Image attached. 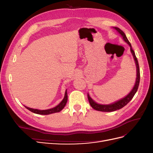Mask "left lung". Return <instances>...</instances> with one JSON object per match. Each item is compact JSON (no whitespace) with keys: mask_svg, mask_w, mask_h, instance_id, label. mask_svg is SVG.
Returning a JSON list of instances; mask_svg holds the SVG:
<instances>
[{"mask_svg":"<svg viewBox=\"0 0 153 153\" xmlns=\"http://www.w3.org/2000/svg\"><path fill=\"white\" fill-rule=\"evenodd\" d=\"M114 29H116L119 32V33L121 34V36H123V39L124 40L125 42H126L129 45V47H130L131 52V53L133 54V56L134 57V60H135L136 66H137V79H136V82H135V86L133 87L131 91L129 92V93L126 97H124V98L120 100L116 101V102H115L114 103H112V104L100 105V104H98V103H96L94 101H93L91 99V98L89 96V95L87 94V98H88V100H89V103H90L91 106L94 110H98V111H101V112H113V111H115V110L121 109L123 107H124V106L125 105H126L133 98L134 95L135 94V93L138 90V85H139V83H140L139 65H138V60L137 59L135 52H134V50L131 48V43H129V41L127 39L126 35H125L124 32L123 30H121L119 28H118V27H114Z\"/></svg>","mask_w":153,"mask_h":153,"instance_id":"8db88e82","label":"left lung"}]
</instances>
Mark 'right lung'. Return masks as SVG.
<instances>
[{
	"label": "right lung",
	"mask_w": 153,
	"mask_h": 153,
	"mask_svg": "<svg viewBox=\"0 0 153 153\" xmlns=\"http://www.w3.org/2000/svg\"><path fill=\"white\" fill-rule=\"evenodd\" d=\"M68 101V94H67V90L65 92V96H64V98L62 100V101L57 106H55V107L53 108H50V109H48V110H39L38 109H34V108H30L27 107V106H25V107L26 108L28 109L29 110H30V112L37 114H41V115H48V114H53V113H56V112H59L60 111H61L64 106H65L66 103Z\"/></svg>",
	"instance_id": "1"
}]
</instances>
